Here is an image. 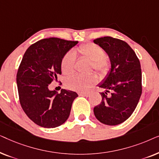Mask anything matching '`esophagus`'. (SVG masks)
Here are the masks:
<instances>
[{"label":"esophagus","instance_id":"34e87169","mask_svg":"<svg viewBox=\"0 0 159 159\" xmlns=\"http://www.w3.org/2000/svg\"><path fill=\"white\" fill-rule=\"evenodd\" d=\"M79 95H80V96L88 97L89 95H90V93H80Z\"/></svg>","mask_w":159,"mask_h":159}]
</instances>
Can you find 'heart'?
I'll return each instance as SVG.
<instances>
[{
  "instance_id": "1",
  "label": "heart",
  "mask_w": 159,
  "mask_h": 159,
  "mask_svg": "<svg viewBox=\"0 0 159 159\" xmlns=\"http://www.w3.org/2000/svg\"><path fill=\"white\" fill-rule=\"evenodd\" d=\"M78 52L84 58L91 61L90 67L97 71L101 77H106L110 72L111 63L106 58L104 50L98 45L93 43L82 44L78 48ZM75 56L71 51L67 52L61 60V70L64 75H72L75 71ZM98 77L91 73L88 75H75L69 77L65 82V85L70 90L77 92H87L96 83Z\"/></svg>"
}]
</instances>
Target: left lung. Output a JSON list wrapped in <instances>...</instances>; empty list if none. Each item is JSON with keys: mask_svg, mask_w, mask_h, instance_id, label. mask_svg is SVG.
I'll return each mask as SVG.
<instances>
[{"mask_svg": "<svg viewBox=\"0 0 159 159\" xmlns=\"http://www.w3.org/2000/svg\"><path fill=\"white\" fill-rule=\"evenodd\" d=\"M94 43L107 53L111 64L109 75L99 84L106 91L101 93L102 101L95 106L94 114L104 125H119L131 116L142 94L140 61L132 48L119 39L107 36Z\"/></svg>", "mask_w": 159, "mask_h": 159, "instance_id": "obj_1", "label": "left lung"}]
</instances>
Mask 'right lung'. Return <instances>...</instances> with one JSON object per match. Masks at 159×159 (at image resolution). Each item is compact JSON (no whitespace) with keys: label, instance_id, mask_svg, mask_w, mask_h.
Here are the masks:
<instances>
[{"label":"right lung","instance_id":"right-lung-1","mask_svg":"<svg viewBox=\"0 0 159 159\" xmlns=\"http://www.w3.org/2000/svg\"><path fill=\"white\" fill-rule=\"evenodd\" d=\"M77 43L45 38L30 45L24 54L16 75L19 102L27 116L40 127H58L69 118L77 93L64 89L57 93L49 88L61 75L63 56Z\"/></svg>","mask_w":159,"mask_h":159}]
</instances>
